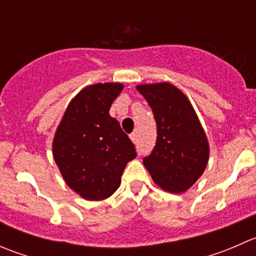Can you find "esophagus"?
Here are the masks:
<instances>
[{"mask_svg":"<svg viewBox=\"0 0 256 256\" xmlns=\"http://www.w3.org/2000/svg\"><path fill=\"white\" fill-rule=\"evenodd\" d=\"M130 138H131V141H132V142H138V132H132L130 135Z\"/></svg>","mask_w":256,"mask_h":256,"instance_id":"1","label":"esophagus"}]
</instances>
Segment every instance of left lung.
Instances as JSON below:
<instances>
[{
	"label": "left lung",
	"instance_id": "8db88e82",
	"mask_svg": "<svg viewBox=\"0 0 256 256\" xmlns=\"http://www.w3.org/2000/svg\"><path fill=\"white\" fill-rule=\"evenodd\" d=\"M157 124L156 146L144 158L152 180L162 190L183 193L194 184L209 158V144L194 109L170 82L138 85Z\"/></svg>",
	"mask_w": 256,
	"mask_h": 256
}]
</instances>
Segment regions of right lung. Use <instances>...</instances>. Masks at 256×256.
Segmentation results:
<instances>
[{
  "label": "right lung",
  "mask_w": 256,
  "mask_h": 256,
  "mask_svg": "<svg viewBox=\"0 0 256 256\" xmlns=\"http://www.w3.org/2000/svg\"><path fill=\"white\" fill-rule=\"evenodd\" d=\"M124 85L94 84L69 102L53 140V156L66 184L88 200L110 197L121 183L135 144L110 116Z\"/></svg>",
  "instance_id": "add662e5"
}]
</instances>
